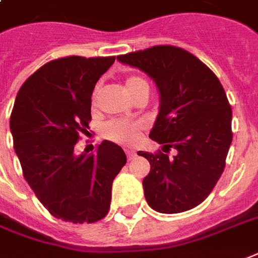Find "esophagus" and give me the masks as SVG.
I'll use <instances>...</instances> for the list:
<instances>
[{
  "label": "esophagus",
  "mask_w": 258,
  "mask_h": 258,
  "mask_svg": "<svg viewBox=\"0 0 258 258\" xmlns=\"http://www.w3.org/2000/svg\"><path fill=\"white\" fill-rule=\"evenodd\" d=\"M125 154H127V158H128V160H133V158H135L137 153L134 150H130V149H125Z\"/></svg>",
  "instance_id": "obj_1"
}]
</instances>
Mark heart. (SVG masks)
I'll use <instances>...</instances> for the list:
<instances>
[{"label":"heart","instance_id":"heart-1","mask_svg":"<svg viewBox=\"0 0 258 258\" xmlns=\"http://www.w3.org/2000/svg\"><path fill=\"white\" fill-rule=\"evenodd\" d=\"M125 88L128 93L135 97L141 90L149 89L147 82L141 77L133 76L127 78ZM98 89H94L92 101L96 103ZM146 128L145 123L141 120H124V119H113L105 123L103 127V137L111 142L117 145H124V146H133L141 139L143 130Z\"/></svg>","mask_w":258,"mask_h":258}]
</instances>
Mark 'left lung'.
<instances>
[{
  "instance_id": "left-lung-1",
  "label": "left lung",
  "mask_w": 258,
  "mask_h": 258,
  "mask_svg": "<svg viewBox=\"0 0 258 258\" xmlns=\"http://www.w3.org/2000/svg\"><path fill=\"white\" fill-rule=\"evenodd\" d=\"M117 59L149 74L161 94L150 138L164 151H138L150 162L143 178L147 203L162 214L199 206L222 176L233 141V112L221 81L199 58L176 46H154ZM170 148L177 150L173 157L164 154Z\"/></svg>"
}]
</instances>
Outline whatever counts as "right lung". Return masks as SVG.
I'll return each mask as SVG.
<instances>
[{
  "mask_svg": "<svg viewBox=\"0 0 258 258\" xmlns=\"http://www.w3.org/2000/svg\"><path fill=\"white\" fill-rule=\"evenodd\" d=\"M115 56H64L37 69L21 85L11 115L13 146L31 189L51 215L94 223L111 207L113 178L125 165L120 146L103 141L74 154L92 120V93Z\"/></svg>",
  "mask_w": 258,
  "mask_h": 258,
  "instance_id": "1",
  "label": "right lung"
}]
</instances>
